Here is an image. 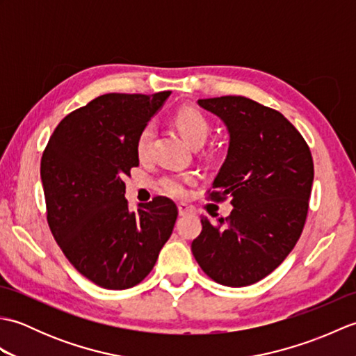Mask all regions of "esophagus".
Returning a JSON list of instances; mask_svg holds the SVG:
<instances>
[{
  "label": "esophagus",
  "mask_w": 356,
  "mask_h": 356,
  "mask_svg": "<svg viewBox=\"0 0 356 356\" xmlns=\"http://www.w3.org/2000/svg\"><path fill=\"white\" fill-rule=\"evenodd\" d=\"M190 213H193V209L190 207L185 205V203H179V216H186Z\"/></svg>",
  "instance_id": "1"
}]
</instances>
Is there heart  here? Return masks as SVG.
Returning a JSON list of instances; mask_svg holds the SVG:
<instances>
[{
    "label": "heart",
    "instance_id": "obj_1",
    "mask_svg": "<svg viewBox=\"0 0 356 356\" xmlns=\"http://www.w3.org/2000/svg\"><path fill=\"white\" fill-rule=\"evenodd\" d=\"M174 125L193 147H200L211 131V124L205 113L191 105L180 108L174 115ZM151 142H153V125L147 124L142 127L136 139V154L140 161L149 157ZM193 180L194 177L190 174H168L159 180V188L163 194H168L171 197H184L186 194V185Z\"/></svg>",
    "mask_w": 356,
    "mask_h": 356
}]
</instances>
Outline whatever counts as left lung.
<instances>
[{"instance_id": "1", "label": "left lung", "mask_w": 356, "mask_h": 356, "mask_svg": "<svg viewBox=\"0 0 356 356\" xmlns=\"http://www.w3.org/2000/svg\"><path fill=\"white\" fill-rule=\"evenodd\" d=\"M229 130L225 163L208 199H231L232 211L209 222L191 251L203 272L229 287L269 275L303 232L314 182L311 149L282 113L243 96L199 99Z\"/></svg>"}]
</instances>
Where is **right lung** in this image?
I'll list each match as a JSON object with an SVG mask.
<instances>
[{"label":"right lung","mask_w":356,"mask_h":356,"mask_svg":"<svg viewBox=\"0 0 356 356\" xmlns=\"http://www.w3.org/2000/svg\"><path fill=\"white\" fill-rule=\"evenodd\" d=\"M171 92L108 93L69 113L45 145L41 180L49 228L74 269L120 291L139 284L170 238L172 200L128 209L124 177L139 165L136 139Z\"/></svg>","instance_id":"right-lung-1"}]
</instances>
